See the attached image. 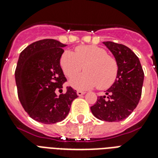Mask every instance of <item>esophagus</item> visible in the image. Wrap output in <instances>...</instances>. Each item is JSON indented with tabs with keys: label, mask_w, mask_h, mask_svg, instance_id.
Returning <instances> with one entry per match:
<instances>
[{
	"label": "esophagus",
	"mask_w": 158,
	"mask_h": 158,
	"mask_svg": "<svg viewBox=\"0 0 158 158\" xmlns=\"http://www.w3.org/2000/svg\"><path fill=\"white\" fill-rule=\"evenodd\" d=\"M77 96L81 97V96H82V95L85 94V92H82V91H77Z\"/></svg>",
	"instance_id": "34e87169"
}]
</instances>
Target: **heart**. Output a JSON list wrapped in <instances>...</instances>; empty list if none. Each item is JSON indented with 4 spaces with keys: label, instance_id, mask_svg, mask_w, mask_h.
Returning a JSON list of instances; mask_svg holds the SVG:
<instances>
[{
    "label": "heart",
    "instance_id": "heart-1",
    "mask_svg": "<svg viewBox=\"0 0 158 158\" xmlns=\"http://www.w3.org/2000/svg\"><path fill=\"white\" fill-rule=\"evenodd\" d=\"M64 74L72 77L83 69L82 74L72 77L69 84L78 90H86L97 86L105 90L114 83L118 74V65L114 57L104 48L97 46H81L75 52L65 51L60 59Z\"/></svg>",
    "mask_w": 158,
    "mask_h": 158
}]
</instances>
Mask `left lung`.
<instances>
[{
	"label": "left lung",
	"mask_w": 158,
	"mask_h": 158,
	"mask_svg": "<svg viewBox=\"0 0 158 158\" xmlns=\"http://www.w3.org/2000/svg\"><path fill=\"white\" fill-rule=\"evenodd\" d=\"M103 44L114 56L118 74L114 83L106 91V96L97 97L91 111L102 121L120 122L128 117L139 102L144 72L139 58L130 48L112 41Z\"/></svg>",
	"instance_id": "8db88e82"
}]
</instances>
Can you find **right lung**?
<instances>
[{
    "mask_svg": "<svg viewBox=\"0 0 158 158\" xmlns=\"http://www.w3.org/2000/svg\"><path fill=\"white\" fill-rule=\"evenodd\" d=\"M66 45L54 39L35 41L20 54L16 72L19 100L30 117L44 124H53L64 120L71 105L77 97L71 86L62 92L66 81L60 59Z\"/></svg>",
    "mask_w": 158,
    "mask_h": 158,
    "instance_id": "right-lung-1",
    "label": "right lung"
}]
</instances>
